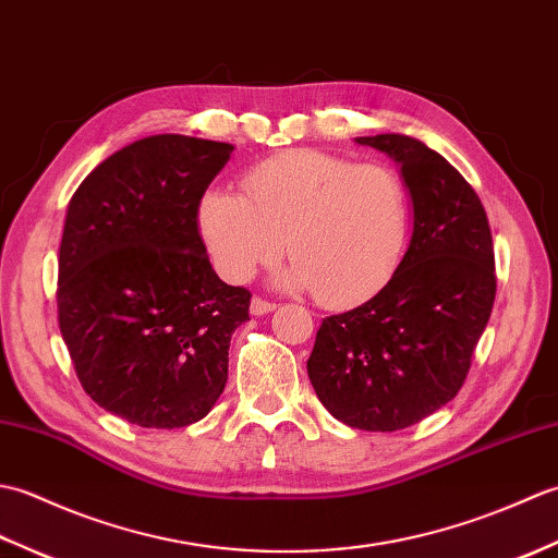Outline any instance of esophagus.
Segmentation results:
<instances>
[{
    "label": "esophagus",
    "instance_id": "obj_1",
    "mask_svg": "<svg viewBox=\"0 0 558 558\" xmlns=\"http://www.w3.org/2000/svg\"><path fill=\"white\" fill-rule=\"evenodd\" d=\"M272 310H276V304L268 302V300H260V298L252 300V314L254 316H264V314H268Z\"/></svg>",
    "mask_w": 558,
    "mask_h": 558
}]
</instances>
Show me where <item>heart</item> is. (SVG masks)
Masks as SVG:
<instances>
[{
  "mask_svg": "<svg viewBox=\"0 0 558 558\" xmlns=\"http://www.w3.org/2000/svg\"><path fill=\"white\" fill-rule=\"evenodd\" d=\"M408 192L386 165L324 150H290L244 177V196L213 186L198 230L222 278L246 280L282 248V288L316 290L328 306L374 294L396 270L408 236Z\"/></svg>",
  "mask_w": 558,
  "mask_h": 558,
  "instance_id": "b5f03b06",
  "label": "heart"
}]
</instances>
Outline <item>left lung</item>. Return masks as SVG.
<instances>
[{
	"instance_id": "8db88e82",
	"label": "left lung",
	"mask_w": 558,
	"mask_h": 558,
	"mask_svg": "<svg viewBox=\"0 0 558 558\" xmlns=\"http://www.w3.org/2000/svg\"><path fill=\"white\" fill-rule=\"evenodd\" d=\"M400 165L412 236L396 272L369 302L326 316L306 362L324 408L364 432H398L453 400L487 328L494 244L465 177L420 138H354Z\"/></svg>"
}]
</instances>
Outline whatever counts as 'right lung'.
I'll list each match as a JSON object with an SVG mask.
<instances>
[{"label": "right lung", "mask_w": 558, "mask_h": 558, "mask_svg": "<svg viewBox=\"0 0 558 558\" xmlns=\"http://www.w3.org/2000/svg\"><path fill=\"white\" fill-rule=\"evenodd\" d=\"M234 146L182 134L134 141L71 196L59 244V330L83 390L146 429L204 420L252 294L218 278L198 201Z\"/></svg>", "instance_id": "right-lung-1"}]
</instances>
